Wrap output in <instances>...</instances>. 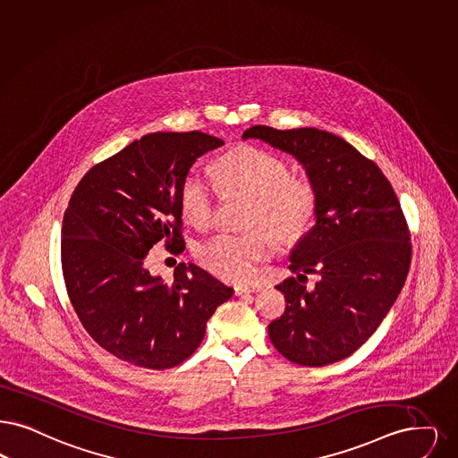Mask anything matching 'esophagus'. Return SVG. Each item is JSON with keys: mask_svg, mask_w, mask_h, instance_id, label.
Returning <instances> with one entry per match:
<instances>
[{"mask_svg": "<svg viewBox=\"0 0 458 458\" xmlns=\"http://www.w3.org/2000/svg\"><path fill=\"white\" fill-rule=\"evenodd\" d=\"M260 284H249V286H237L235 288V294L238 296H242V294H249V293H256V292H260Z\"/></svg>", "mask_w": 458, "mask_h": 458, "instance_id": "34e87169", "label": "esophagus"}]
</instances>
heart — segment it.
I'll return each instance as SVG.
<instances>
[{
  "mask_svg": "<svg viewBox=\"0 0 458 458\" xmlns=\"http://www.w3.org/2000/svg\"><path fill=\"white\" fill-rule=\"evenodd\" d=\"M218 177L225 189L252 198L249 226L243 235L220 233L196 247L202 267L230 283H247L260 262L275 250V238L296 240L307 233L317 213V194L310 182L292 179V170L266 149L242 147L221 157ZM183 216L196 226L213 218L215 189L199 168H192L181 189Z\"/></svg>",
  "mask_w": 458,
  "mask_h": 458,
  "instance_id": "heart-1",
  "label": "heart"
}]
</instances>
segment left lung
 <instances>
[{
  "label": "left lung",
  "instance_id": "obj_1",
  "mask_svg": "<svg viewBox=\"0 0 458 458\" xmlns=\"http://www.w3.org/2000/svg\"><path fill=\"white\" fill-rule=\"evenodd\" d=\"M256 138L303 165L317 194L315 225L294 245L288 277L276 288L286 310L269 324L290 361L326 366L363 346L395 303L412 247L401 202L382 170L343 138L315 128L252 126ZM321 279L309 291L307 274Z\"/></svg>",
  "mask_w": 458,
  "mask_h": 458
}]
</instances>
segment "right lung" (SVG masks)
<instances>
[{
    "mask_svg": "<svg viewBox=\"0 0 458 458\" xmlns=\"http://www.w3.org/2000/svg\"><path fill=\"white\" fill-rule=\"evenodd\" d=\"M221 145L199 131L147 134L92 166L64 211L61 266L74 311L98 346L131 365H181L233 294L196 264L181 262L170 283L147 269L153 245L185 249L183 179Z\"/></svg>",
    "mask_w": 458,
    "mask_h": 458,
    "instance_id": "obj_1",
    "label": "right lung"
}]
</instances>
